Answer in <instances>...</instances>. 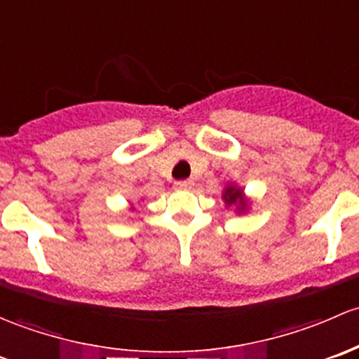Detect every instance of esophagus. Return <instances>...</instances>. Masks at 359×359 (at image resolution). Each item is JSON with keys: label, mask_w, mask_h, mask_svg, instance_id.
Masks as SVG:
<instances>
[{"label": "esophagus", "mask_w": 359, "mask_h": 359, "mask_svg": "<svg viewBox=\"0 0 359 359\" xmlns=\"http://www.w3.org/2000/svg\"><path fill=\"white\" fill-rule=\"evenodd\" d=\"M191 187H194V181L191 180H184V181H176L175 183V190H191Z\"/></svg>", "instance_id": "obj_1"}]
</instances>
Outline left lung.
<instances>
[{"label":"left lung","instance_id":"8db88e82","mask_svg":"<svg viewBox=\"0 0 359 359\" xmlns=\"http://www.w3.org/2000/svg\"><path fill=\"white\" fill-rule=\"evenodd\" d=\"M223 201L226 209H235V212L245 214L250 207V198L243 194V188L235 183H228L223 190Z\"/></svg>","mask_w":359,"mask_h":359}]
</instances>
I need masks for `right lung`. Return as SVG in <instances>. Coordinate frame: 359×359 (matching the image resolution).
<instances>
[{"mask_svg": "<svg viewBox=\"0 0 359 359\" xmlns=\"http://www.w3.org/2000/svg\"><path fill=\"white\" fill-rule=\"evenodd\" d=\"M129 210H135V205H131V207H129Z\"/></svg>", "mask_w": 359, "mask_h": 359, "instance_id": "add662e5", "label": "right lung"}]
</instances>
